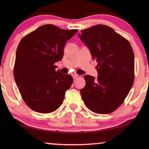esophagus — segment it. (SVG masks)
I'll return each mask as SVG.
<instances>
[{"instance_id": "34e87169", "label": "esophagus", "mask_w": 149, "mask_h": 149, "mask_svg": "<svg viewBox=\"0 0 149 149\" xmlns=\"http://www.w3.org/2000/svg\"><path fill=\"white\" fill-rule=\"evenodd\" d=\"M72 76H73V79H76V78L78 77V74H73Z\"/></svg>"}]
</instances>
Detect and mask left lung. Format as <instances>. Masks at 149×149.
I'll return each mask as SVG.
<instances>
[{"label": "left lung", "mask_w": 149, "mask_h": 149, "mask_svg": "<svg viewBox=\"0 0 149 149\" xmlns=\"http://www.w3.org/2000/svg\"><path fill=\"white\" fill-rule=\"evenodd\" d=\"M80 40L98 64L97 78L86 75L80 90L87 107L96 113L113 112L123 103L134 79V55L126 38L106 25L81 31Z\"/></svg>", "instance_id": "8db88e82"}]
</instances>
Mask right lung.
Wrapping results in <instances>:
<instances>
[{"instance_id": "1", "label": "right lung", "mask_w": 149, "mask_h": 149, "mask_svg": "<svg viewBox=\"0 0 149 149\" xmlns=\"http://www.w3.org/2000/svg\"><path fill=\"white\" fill-rule=\"evenodd\" d=\"M78 31L52 24L42 25L22 39L17 49L14 78L24 102L34 111L49 113L62 104L71 88V75L56 71L66 40Z\"/></svg>"}]
</instances>
